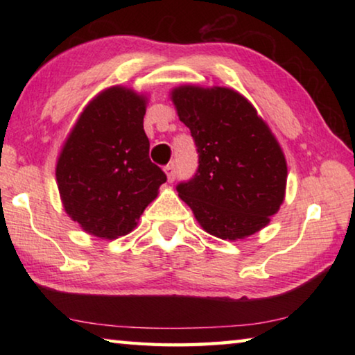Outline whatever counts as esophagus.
Masks as SVG:
<instances>
[{
	"label": "esophagus",
	"instance_id": "34e87169",
	"mask_svg": "<svg viewBox=\"0 0 355 355\" xmlns=\"http://www.w3.org/2000/svg\"><path fill=\"white\" fill-rule=\"evenodd\" d=\"M164 171H166L167 180H169V182H173V180H175V177H177V166L172 163V164H169V166H166Z\"/></svg>",
	"mask_w": 355,
	"mask_h": 355
}]
</instances>
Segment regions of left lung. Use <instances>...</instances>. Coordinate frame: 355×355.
Segmentation results:
<instances>
[{
	"mask_svg": "<svg viewBox=\"0 0 355 355\" xmlns=\"http://www.w3.org/2000/svg\"><path fill=\"white\" fill-rule=\"evenodd\" d=\"M172 100L199 155L194 175L177 184L178 196L211 235L232 241L254 235L285 196L286 163L275 137L232 89L183 86Z\"/></svg>",
	"mask_w": 355,
	"mask_h": 355,
	"instance_id": "1",
	"label": "left lung"
}]
</instances>
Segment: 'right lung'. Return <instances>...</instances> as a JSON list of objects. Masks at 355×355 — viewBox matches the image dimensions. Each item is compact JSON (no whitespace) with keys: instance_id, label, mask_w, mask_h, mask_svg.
Instances as JSON below:
<instances>
[{"instance_id":"right-lung-1","label":"right lung","mask_w":355,"mask_h":355,"mask_svg":"<svg viewBox=\"0 0 355 355\" xmlns=\"http://www.w3.org/2000/svg\"><path fill=\"white\" fill-rule=\"evenodd\" d=\"M144 116L142 97L107 89L83 111L59 156L56 178L65 211L98 238L133 230L167 180L150 161Z\"/></svg>"}]
</instances>
